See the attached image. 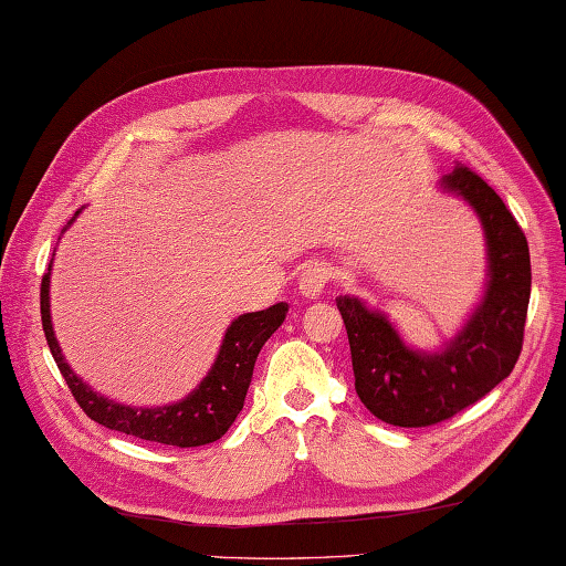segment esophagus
<instances>
[{"label": "esophagus", "mask_w": 566, "mask_h": 566, "mask_svg": "<svg viewBox=\"0 0 566 566\" xmlns=\"http://www.w3.org/2000/svg\"><path fill=\"white\" fill-rule=\"evenodd\" d=\"M327 282H329V268L325 263H313L301 272L298 292L306 298H321Z\"/></svg>", "instance_id": "esophagus-1"}]
</instances>
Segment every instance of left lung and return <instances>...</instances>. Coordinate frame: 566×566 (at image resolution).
<instances>
[{"label": "left lung", "instance_id": "1", "mask_svg": "<svg viewBox=\"0 0 566 566\" xmlns=\"http://www.w3.org/2000/svg\"><path fill=\"white\" fill-rule=\"evenodd\" d=\"M438 188L467 202L485 241L483 294L454 335L438 349H418L385 311L352 294L337 296L356 395L373 416L399 428H426L471 407L512 373L524 342L531 298L524 231L502 198L467 167L444 174Z\"/></svg>", "mask_w": 566, "mask_h": 566}]
</instances>
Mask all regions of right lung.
<instances>
[{
    "mask_svg": "<svg viewBox=\"0 0 566 566\" xmlns=\"http://www.w3.org/2000/svg\"><path fill=\"white\" fill-rule=\"evenodd\" d=\"M81 212L83 208H78L76 214L71 217L69 224L62 229V234L76 222V217ZM52 263L54 253L40 286L42 329H45L56 368L62 370L71 395L76 397L78 407L88 413V418H93L95 423L109 430H119L124 434H134V438L159 444L200 447L220 440L241 413L245 392H249V385L253 378L255 358L260 349H263V344L284 323L289 303L280 301L265 311L243 313L237 321H231V325L224 329L222 344L220 349H217V356L210 370L206 373V378L179 401L163 403V407H132V403L114 401L105 395L95 392V389L88 382H83L81 375H76L74 368L66 364L62 346L54 335L50 311Z\"/></svg>",
    "mask_w": 566,
    "mask_h": 566,
    "instance_id": "right-lung-1",
    "label": "right lung"
}]
</instances>
